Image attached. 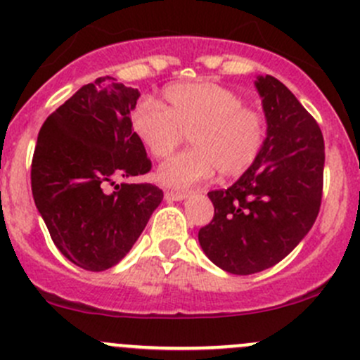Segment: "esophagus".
Here are the masks:
<instances>
[{
	"mask_svg": "<svg viewBox=\"0 0 360 360\" xmlns=\"http://www.w3.org/2000/svg\"><path fill=\"white\" fill-rule=\"evenodd\" d=\"M188 197L186 191H165V200L181 202Z\"/></svg>",
	"mask_w": 360,
	"mask_h": 360,
	"instance_id": "esophagus-1",
	"label": "esophagus"
}]
</instances>
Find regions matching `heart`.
I'll return each mask as SVG.
<instances>
[{
	"label": "heart",
	"instance_id": "1",
	"mask_svg": "<svg viewBox=\"0 0 360 360\" xmlns=\"http://www.w3.org/2000/svg\"><path fill=\"white\" fill-rule=\"evenodd\" d=\"M165 106L143 99L130 112L137 139L155 158H165L188 134L191 150L158 169L162 184L188 188L214 176L235 177L256 162L266 139V123L245 108L233 90L212 82L177 83L163 92Z\"/></svg>",
	"mask_w": 360,
	"mask_h": 360
}]
</instances>
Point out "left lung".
<instances>
[{"instance_id": "1", "label": "left lung", "mask_w": 360, "mask_h": 360, "mask_svg": "<svg viewBox=\"0 0 360 360\" xmlns=\"http://www.w3.org/2000/svg\"><path fill=\"white\" fill-rule=\"evenodd\" d=\"M266 118L256 162L228 190L209 191L214 217L198 231L205 256L233 275L284 259L317 219L324 181V137L314 116L274 76L254 82Z\"/></svg>"}]
</instances>
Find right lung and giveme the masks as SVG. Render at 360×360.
Listing matches in <instances>:
<instances>
[{
	"label": "right lung",
	"instance_id": "add662e5",
	"mask_svg": "<svg viewBox=\"0 0 360 360\" xmlns=\"http://www.w3.org/2000/svg\"><path fill=\"white\" fill-rule=\"evenodd\" d=\"M139 90L111 76L83 85L43 123L31 188L56 248L83 270L103 271L127 256L163 200L155 184H116L112 177L151 170L130 112Z\"/></svg>",
	"mask_w": 360,
	"mask_h": 360
}]
</instances>
